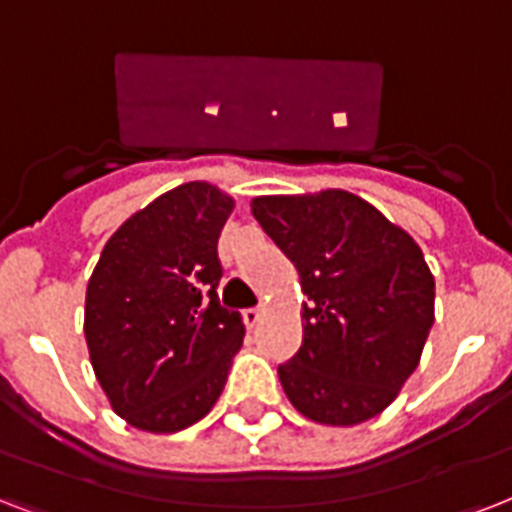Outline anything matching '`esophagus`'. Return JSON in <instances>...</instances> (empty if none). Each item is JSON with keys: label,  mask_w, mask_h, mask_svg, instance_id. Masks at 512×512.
I'll use <instances>...</instances> for the list:
<instances>
[{"label": "esophagus", "mask_w": 512, "mask_h": 512, "mask_svg": "<svg viewBox=\"0 0 512 512\" xmlns=\"http://www.w3.org/2000/svg\"><path fill=\"white\" fill-rule=\"evenodd\" d=\"M261 315H264V310H261V307H251V310H245V312H243V320H245V326H248V328L259 326Z\"/></svg>", "instance_id": "34e87169"}]
</instances>
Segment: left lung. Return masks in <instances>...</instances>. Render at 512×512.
Returning a JSON list of instances; mask_svg holds the SVG:
<instances>
[{"instance_id": "8db88e82", "label": "left lung", "mask_w": 512, "mask_h": 512, "mask_svg": "<svg viewBox=\"0 0 512 512\" xmlns=\"http://www.w3.org/2000/svg\"><path fill=\"white\" fill-rule=\"evenodd\" d=\"M251 208L310 296L304 342L277 366L288 400L320 425L382 414L433 328L435 280L419 245L342 189L256 197Z\"/></svg>"}]
</instances>
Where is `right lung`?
Here are the masks:
<instances>
[{
    "instance_id": "right-lung-1",
    "label": "right lung",
    "mask_w": 512,
    "mask_h": 512,
    "mask_svg": "<svg viewBox=\"0 0 512 512\" xmlns=\"http://www.w3.org/2000/svg\"><path fill=\"white\" fill-rule=\"evenodd\" d=\"M235 202L192 181L130 216L87 283L85 339L112 408L146 433H176L219 400L243 344L224 310L219 235Z\"/></svg>"
}]
</instances>
